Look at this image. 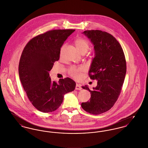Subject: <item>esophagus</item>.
<instances>
[{
	"instance_id": "34e87169",
	"label": "esophagus",
	"mask_w": 148,
	"mask_h": 148,
	"mask_svg": "<svg viewBox=\"0 0 148 148\" xmlns=\"http://www.w3.org/2000/svg\"><path fill=\"white\" fill-rule=\"evenodd\" d=\"M82 87L79 85L77 84L76 85V86H75V90H82Z\"/></svg>"
}]
</instances>
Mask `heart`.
<instances>
[{
    "label": "heart",
    "mask_w": 148,
    "mask_h": 148,
    "mask_svg": "<svg viewBox=\"0 0 148 148\" xmlns=\"http://www.w3.org/2000/svg\"><path fill=\"white\" fill-rule=\"evenodd\" d=\"M75 45L79 50V51L82 54H85L88 50L89 49V42L83 38H77L75 40ZM64 46H63L61 49V53L63 51ZM85 70L84 67L80 66V67H76V66H72L69 69L68 73L75 79H78L81 77L82 73Z\"/></svg>",
    "instance_id": "1"
}]
</instances>
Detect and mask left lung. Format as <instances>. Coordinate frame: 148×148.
I'll return each mask as SVG.
<instances>
[{
	"label": "left lung",
	"mask_w": 148,
	"mask_h": 148,
	"mask_svg": "<svg viewBox=\"0 0 148 148\" xmlns=\"http://www.w3.org/2000/svg\"><path fill=\"white\" fill-rule=\"evenodd\" d=\"M83 34L94 45L95 56L89 75L98 82L92 90L88 85L82 86L90 92L91 97L81 106L86 112L98 115L110 109L118 98L126 74V60L119 42L113 35L99 30H85Z\"/></svg>",
	"instance_id": "8db88e82"
}]
</instances>
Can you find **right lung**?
<instances>
[{
	"label": "right lung",
	"mask_w": 148,
	"mask_h": 148,
	"mask_svg": "<svg viewBox=\"0 0 148 148\" xmlns=\"http://www.w3.org/2000/svg\"><path fill=\"white\" fill-rule=\"evenodd\" d=\"M74 29L48 31L29 42L19 64V75L24 90L33 106L43 113L60 106L65 94L73 91L75 82L69 77L52 82L49 71L60 58V48Z\"/></svg>",
	"instance_id": "obj_1"
}]
</instances>
